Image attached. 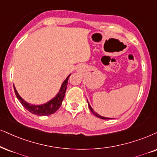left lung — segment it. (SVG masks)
I'll list each match as a JSON object with an SVG mask.
<instances>
[{"label":"left lung","mask_w":157,"mask_h":157,"mask_svg":"<svg viewBox=\"0 0 157 157\" xmlns=\"http://www.w3.org/2000/svg\"><path fill=\"white\" fill-rule=\"evenodd\" d=\"M88 106H89V109H90V110L91 111V112H92L93 114L95 115V116H96L97 117H98V118H101V119H102V120H109V119H111V118H107V117H102V116H101V115H99V114H97V113H96V112H94V110L93 109H92V107H91V106H90V104H88Z\"/></svg>","instance_id":"1"}]
</instances>
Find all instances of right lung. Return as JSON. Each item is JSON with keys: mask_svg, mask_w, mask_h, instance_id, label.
Wrapping results in <instances>:
<instances>
[{"mask_svg": "<svg viewBox=\"0 0 157 157\" xmlns=\"http://www.w3.org/2000/svg\"><path fill=\"white\" fill-rule=\"evenodd\" d=\"M70 75H69L67 77L66 80L64 81V82L62 83L58 94L53 99L49 101L48 102L42 105H33L28 104V103H27L25 100H23L21 98L19 93H17V90H16L14 85H13V89H14L15 94L17 96V98L19 99L21 105L25 107L26 109L28 110L29 112H31L33 114L38 115V116H48V115L52 114L53 113H55L59 109V107L61 106L63 99L64 98V95L65 93H66L67 87V83H68V79Z\"/></svg>", "mask_w": 157, "mask_h": 157, "instance_id": "obj_1", "label": "right lung"}]
</instances>
